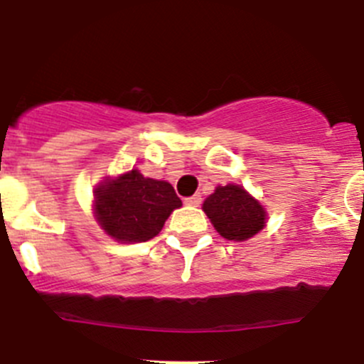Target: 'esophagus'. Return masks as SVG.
<instances>
[{"label":"esophagus","instance_id":"34e87169","mask_svg":"<svg viewBox=\"0 0 364 364\" xmlns=\"http://www.w3.org/2000/svg\"><path fill=\"white\" fill-rule=\"evenodd\" d=\"M184 202H186V204H188V205H195V208H197V205H200L202 197H200V195H193V197L186 198Z\"/></svg>","mask_w":364,"mask_h":364}]
</instances>
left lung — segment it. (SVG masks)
<instances>
[{"mask_svg": "<svg viewBox=\"0 0 364 364\" xmlns=\"http://www.w3.org/2000/svg\"><path fill=\"white\" fill-rule=\"evenodd\" d=\"M202 210L218 235L235 242L252 239L264 230L268 218L264 205L239 184L217 186L204 200Z\"/></svg>", "mask_w": 364, "mask_h": 364, "instance_id": "left-lung-1", "label": "left lung"}]
</instances>
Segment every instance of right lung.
Wrapping results in <instances>:
<instances>
[{
	"mask_svg": "<svg viewBox=\"0 0 364 364\" xmlns=\"http://www.w3.org/2000/svg\"><path fill=\"white\" fill-rule=\"evenodd\" d=\"M92 193V215L98 226L122 244L156 237L167 217L182 205L169 182L147 178L138 169L105 176Z\"/></svg>",
	"mask_w": 364,
	"mask_h": 364,
	"instance_id": "right-lung-1",
	"label": "right lung"
}]
</instances>
